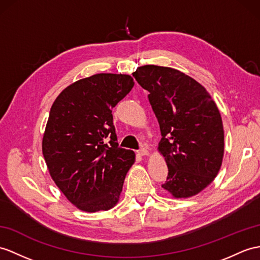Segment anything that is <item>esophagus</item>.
Here are the masks:
<instances>
[{
    "instance_id": "1",
    "label": "esophagus",
    "mask_w": 260,
    "mask_h": 260,
    "mask_svg": "<svg viewBox=\"0 0 260 260\" xmlns=\"http://www.w3.org/2000/svg\"><path fill=\"white\" fill-rule=\"evenodd\" d=\"M138 154L141 155V156H145V155L149 154V151L145 149V148H142V149H140V150L138 151Z\"/></svg>"
}]
</instances>
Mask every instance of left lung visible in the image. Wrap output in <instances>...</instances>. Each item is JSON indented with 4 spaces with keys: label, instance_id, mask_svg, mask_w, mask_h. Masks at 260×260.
I'll return each instance as SVG.
<instances>
[{
    "label": "left lung",
    "instance_id": "obj_1",
    "mask_svg": "<svg viewBox=\"0 0 260 260\" xmlns=\"http://www.w3.org/2000/svg\"><path fill=\"white\" fill-rule=\"evenodd\" d=\"M134 77L148 90L159 121V152L168 178L162 187L175 199L191 198L210 185L224 155L223 121L216 104L200 82L178 69L138 67Z\"/></svg>",
    "mask_w": 260,
    "mask_h": 260
}]
</instances>
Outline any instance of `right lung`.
<instances>
[{
	"label": "right lung",
	"instance_id": "right-lung-1",
	"mask_svg": "<svg viewBox=\"0 0 260 260\" xmlns=\"http://www.w3.org/2000/svg\"><path fill=\"white\" fill-rule=\"evenodd\" d=\"M134 86L129 75L96 74L65 88L50 108L44 159L55 184L81 211L118 203L136 154L118 147L111 112Z\"/></svg>",
	"mask_w": 260,
	"mask_h": 260
}]
</instances>
